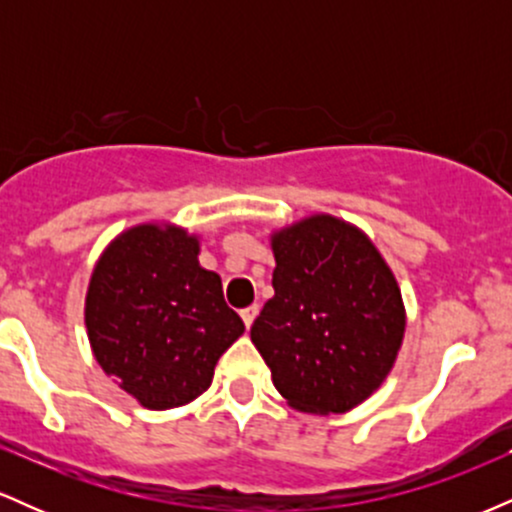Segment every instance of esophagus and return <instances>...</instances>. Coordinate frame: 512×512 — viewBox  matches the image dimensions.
Here are the masks:
<instances>
[{"instance_id":"1","label":"esophagus","mask_w":512,"mask_h":512,"mask_svg":"<svg viewBox=\"0 0 512 512\" xmlns=\"http://www.w3.org/2000/svg\"><path fill=\"white\" fill-rule=\"evenodd\" d=\"M257 313H260V308H257V305H250V308L240 310V317H243V322H245V327H248V330L252 327V322H255Z\"/></svg>"}]
</instances>
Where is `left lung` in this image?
<instances>
[{
  "label": "left lung",
  "instance_id": "8db88e82",
  "mask_svg": "<svg viewBox=\"0 0 512 512\" xmlns=\"http://www.w3.org/2000/svg\"><path fill=\"white\" fill-rule=\"evenodd\" d=\"M274 298L250 330L272 383L305 414H344L395 366L407 310L390 264L361 228L310 214L272 231Z\"/></svg>",
  "mask_w": 512,
  "mask_h": 512
}]
</instances>
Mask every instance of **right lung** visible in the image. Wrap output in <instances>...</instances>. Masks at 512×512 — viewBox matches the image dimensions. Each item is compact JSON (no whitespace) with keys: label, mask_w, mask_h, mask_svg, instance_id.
Returning a JSON list of instances; mask_svg holds the SVG:
<instances>
[{"label":"right lung","mask_w":512,"mask_h":512,"mask_svg":"<svg viewBox=\"0 0 512 512\" xmlns=\"http://www.w3.org/2000/svg\"><path fill=\"white\" fill-rule=\"evenodd\" d=\"M84 322L93 358L144 409L190 404L245 332L221 276L199 264V236L170 221L129 226L88 279Z\"/></svg>","instance_id":"1"}]
</instances>
